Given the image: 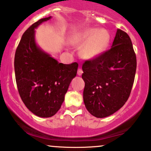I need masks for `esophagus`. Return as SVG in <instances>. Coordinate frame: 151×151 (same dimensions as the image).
I'll return each instance as SVG.
<instances>
[{"instance_id": "obj_1", "label": "esophagus", "mask_w": 151, "mask_h": 151, "mask_svg": "<svg viewBox=\"0 0 151 151\" xmlns=\"http://www.w3.org/2000/svg\"><path fill=\"white\" fill-rule=\"evenodd\" d=\"M82 73H83V71H82V69H80V68L78 69V70H77V74H78V75H79V76H81L82 74Z\"/></svg>"}]
</instances>
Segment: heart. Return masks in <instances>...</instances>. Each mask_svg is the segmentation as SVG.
Instances as JSON below:
<instances>
[{
  "label": "heart",
  "instance_id": "1",
  "mask_svg": "<svg viewBox=\"0 0 151 151\" xmlns=\"http://www.w3.org/2000/svg\"><path fill=\"white\" fill-rule=\"evenodd\" d=\"M74 40L79 44H84L81 49V54L84 57L94 59L107 49L110 36L105 29L89 28L79 33Z\"/></svg>",
  "mask_w": 151,
  "mask_h": 151
}]
</instances>
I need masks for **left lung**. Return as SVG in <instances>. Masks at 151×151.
Here are the masks:
<instances>
[{"mask_svg": "<svg viewBox=\"0 0 151 151\" xmlns=\"http://www.w3.org/2000/svg\"><path fill=\"white\" fill-rule=\"evenodd\" d=\"M136 67L130 36L117 29L112 47L82 65L84 102L91 115L107 117L125 105L131 92Z\"/></svg>", "mask_w": 151, "mask_h": 151, "instance_id": "obj_1", "label": "left lung"}]
</instances>
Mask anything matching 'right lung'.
I'll use <instances>...</instances> for the list:
<instances>
[{"label": "right lung", "instance_id": "obj_1", "mask_svg": "<svg viewBox=\"0 0 151 151\" xmlns=\"http://www.w3.org/2000/svg\"><path fill=\"white\" fill-rule=\"evenodd\" d=\"M51 18L39 20L25 31L14 59L20 97L31 112L41 117H51L60 109L78 68L77 62L59 63L36 45L34 29Z\"/></svg>", "mask_w": 151, "mask_h": 151}]
</instances>
